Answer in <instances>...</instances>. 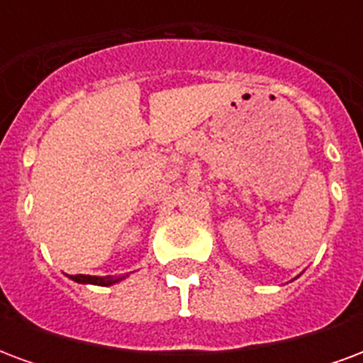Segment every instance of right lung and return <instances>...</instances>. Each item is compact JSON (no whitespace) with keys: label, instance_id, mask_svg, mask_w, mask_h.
Returning <instances> with one entry per match:
<instances>
[{"label":"right lung","instance_id":"obj_1","mask_svg":"<svg viewBox=\"0 0 363 363\" xmlns=\"http://www.w3.org/2000/svg\"><path fill=\"white\" fill-rule=\"evenodd\" d=\"M72 280L77 284H93V286H112V284H118L120 280H124L126 276H118V278H112V276H87V274H77V276H69Z\"/></svg>","mask_w":363,"mask_h":363}]
</instances>
